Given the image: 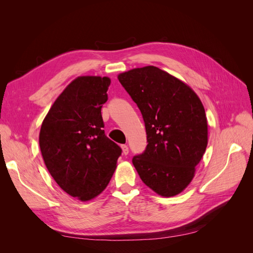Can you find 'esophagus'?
<instances>
[{
  "label": "esophagus",
  "mask_w": 253,
  "mask_h": 253,
  "mask_svg": "<svg viewBox=\"0 0 253 253\" xmlns=\"http://www.w3.org/2000/svg\"><path fill=\"white\" fill-rule=\"evenodd\" d=\"M121 150H122V154L124 155H127L128 154V148L126 144H122L121 145Z\"/></svg>",
  "instance_id": "1"
}]
</instances>
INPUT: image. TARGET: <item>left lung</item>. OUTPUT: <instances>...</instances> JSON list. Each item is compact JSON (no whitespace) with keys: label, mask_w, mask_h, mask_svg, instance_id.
Listing matches in <instances>:
<instances>
[{"label":"left lung","mask_w":253,"mask_h":253,"mask_svg":"<svg viewBox=\"0 0 253 253\" xmlns=\"http://www.w3.org/2000/svg\"><path fill=\"white\" fill-rule=\"evenodd\" d=\"M138 106L148 145L133 165L160 196L181 193L195 176L208 144V121L200 97L187 83L149 65L118 75Z\"/></svg>","instance_id":"left-lung-1"}]
</instances>
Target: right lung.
I'll list each match as a JSON object with an SVG mask.
<instances>
[{"mask_svg": "<svg viewBox=\"0 0 253 253\" xmlns=\"http://www.w3.org/2000/svg\"><path fill=\"white\" fill-rule=\"evenodd\" d=\"M111 79L80 76L63 89L45 116L39 135L48 172L64 192L94 200L109 185L121 154L104 134L102 104Z\"/></svg>", "mask_w": 253, "mask_h": 253, "instance_id": "right-lung-1", "label": "right lung"}]
</instances>
